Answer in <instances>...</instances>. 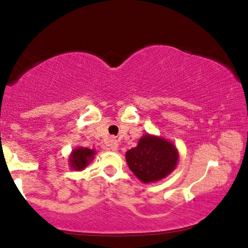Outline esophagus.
Wrapping results in <instances>:
<instances>
[{"mask_svg": "<svg viewBox=\"0 0 248 248\" xmlns=\"http://www.w3.org/2000/svg\"><path fill=\"white\" fill-rule=\"evenodd\" d=\"M109 146H110V149L112 151H117L118 150V141L115 140V139H111L110 141H109Z\"/></svg>", "mask_w": 248, "mask_h": 248, "instance_id": "esophagus-1", "label": "esophagus"}]
</instances>
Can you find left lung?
<instances>
[{
  "label": "left lung",
  "instance_id": "left-lung-1",
  "mask_svg": "<svg viewBox=\"0 0 248 248\" xmlns=\"http://www.w3.org/2000/svg\"><path fill=\"white\" fill-rule=\"evenodd\" d=\"M129 169L143 183L166 177L175 169L178 152L174 144L162 138L145 134L136 148L125 153Z\"/></svg>",
  "mask_w": 248,
  "mask_h": 248
}]
</instances>
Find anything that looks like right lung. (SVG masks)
I'll return each instance as SVG.
<instances>
[{
  "mask_svg": "<svg viewBox=\"0 0 248 248\" xmlns=\"http://www.w3.org/2000/svg\"><path fill=\"white\" fill-rule=\"evenodd\" d=\"M94 154V150H90L87 148H78L77 150H74L70 157L71 167L77 170L85 169L86 165L92 161Z\"/></svg>",
  "mask_w": 248,
  "mask_h": 248,
  "instance_id": "1",
  "label": "right lung"
}]
</instances>
